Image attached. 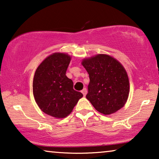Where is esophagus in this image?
Listing matches in <instances>:
<instances>
[{"mask_svg": "<svg viewBox=\"0 0 159 159\" xmlns=\"http://www.w3.org/2000/svg\"><path fill=\"white\" fill-rule=\"evenodd\" d=\"M81 92H82V94H83L84 96H85L86 94H87V89H86V88H84L83 90H82L81 91Z\"/></svg>", "mask_w": 159, "mask_h": 159, "instance_id": "34e87169", "label": "esophagus"}]
</instances>
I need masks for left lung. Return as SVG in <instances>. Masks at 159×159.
Masks as SVG:
<instances>
[{
    "mask_svg": "<svg viewBox=\"0 0 159 159\" xmlns=\"http://www.w3.org/2000/svg\"><path fill=\"white\" fill-rule=\"evenodd\" d=\"M82 64L90 78L86 98L95 109L108 115L122 108L129 92V79L122 65L105 54L84 59Z\"/></svg>",
    "mask_w": 159,
    "mask_h": 159,
    "instance_id": "left-lung-1",
    "label": "left lung"
}]
</instances>
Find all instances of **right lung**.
I'll use <instances>...</instances> for the list:
<instances>
[{
  "mask_svg": "<svg viewBox=\"0 0 159 159\" xmlns=\"http://www.w3.org/2000/svg\"><path fill=\"white\" fill-rule=\"evenodd\" d=\"M71 57L55 53L47 57L36 69L33 79V95L43 112L64 118L72 111L83 96L73 89V82L66 76Z\"/></svg>",
  "mask_w": 159,
  "mask_h": 159,
  "instance_id": "right-lung-1",
  "label": "right lung"
}]
</instances>
